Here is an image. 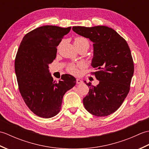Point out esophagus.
<instances>
[{"mask_svg":"<svg viewBox=\"0 0 149 149\" xmlns=\"http://www.w3.org/2000/svg\"><path fill=\"white\" fill-rule=\"evenodd\" d=\"M76 83H77V84H82L83 83V81L80 79H77Z\"/></svg>","mask_w":149,"mask_h":149,"instance_id":"esophagus-1","label":"esophagus"}]
</instances>
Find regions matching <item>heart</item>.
Wrapping results in <instances>:
<instances>
[{
	"label": "heart",
	"mask_w": 149,
	"mask_h": 149,
	"mask_svg": "<svg viewBox=\"0 0 149 149\" xmlns=\"http://www.w3.org/2000/svg\"><path fill=\"white\" fill-rule=\"evenodd\" d=\"M74 45H75V46L85 45V46H86L88 48V47H89V43H88V40L84 38H83V37L75 38L74 40ZM68 70L69 72L72 73V74H76L78 72L76 66H75V65H71L68 66Z\"/></svg>",
	"instance_id": "1"
}]
</instances>
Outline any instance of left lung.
<instances>
[{
    "instance_id": "8db88e82",
    "label": "left lung",
    "mask_w": 149,
    "mask_h": 149,
    "mask_svg": "<svg viewBox=\"0 0 149 149\" xmlns=\"http://www.w3.org/2000/svg\"><path fill=\"white\" fill-rule=\"evenodd\" d=\"M72 30L93 43L91 65L99 83L90 87L83 99L88 112L106 116L115 112L127 97L134 74V63L127 42L112 28L104 26L91 27L74 26Z\"/></svg>"
}]
</instances>
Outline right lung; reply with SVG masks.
I'll list each match as a JSON object with an SVG mask.
<instances>
[{
    "label": "right lung",
    "mask_w": 149,
    "mask_h": 149,
    "mask_svg": "<svg viewBox=\"0 0 149 149\" xmlns=\"http://www.w3.org/2000/svg\"><path fill=\"white\" fill-rule=\"evenodd\" d=\"M70 29L55 26L38 27L26 34L19 46L15 62L19 90L28 107L40 117L56 116L63 95L76 84L70 74L63 75L57 83L49 70L56 57L57 46Z\"/></svg>",
    "instance_id": "obj_1"
}]
</instances>
